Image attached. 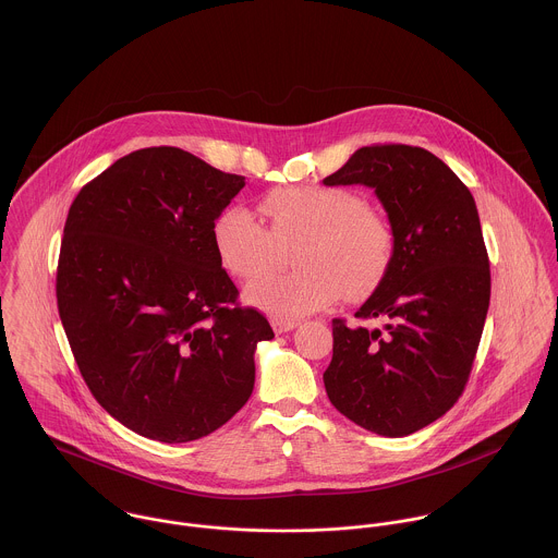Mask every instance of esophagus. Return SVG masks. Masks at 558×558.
Here are the masks:
<instances>
[{
    "mask_svg": "<svg viewBox=\"0 0 558 558\" xmlns=\"http://www.w3.org/2000/svg\"><path fill=\"white\" fill-rule=\"evenodd\" d=\"M300 323L298 320H284V318H274L271 320V327L276 333H287V331H293Z\"/></svg>",
    "mask_w": 558,
    "mask_h": 558,
    "instance_id": "esophagus-1",
    "label": "esophagus"
}]
</instances>
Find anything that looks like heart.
I'll use <instances>...</instances> for the list:
<instances>
[{
    "label": "heart",
    "instance_id": "1",
    "mask_svg": "<svg viewBox=\"0 0 558 558\" xmlns=\"http://www.w3.org/2000/svg\"><path fill=\"white\" fill-rule=\"evenodd\" d=\"M263 225L246 208L216 216L213 242L222 267L242 280L274 271L284 248L300 244V271L251 284L244 300L258 310L295 320L329 307L345 295L361 300L385 278L395 235L385 216L367 208L354 191L340 186H284L265 195Z\"/></svg>",
    "mask_w": 558,
    "mask_h": 558
}]
</instances>
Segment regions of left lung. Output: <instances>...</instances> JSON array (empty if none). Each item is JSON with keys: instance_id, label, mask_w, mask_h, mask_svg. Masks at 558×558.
<instances>
[{"instance_id": "left-lung-1", "label": "left lung", "mask_w": 558, "mask_h": 558, "mask_svg": "<svg viewBox=\"0 0 558 558\" xmlns=\"http://www.w3.org/2000/svg\"><path fill=\"white\" fill-rule=\"evenodd\" d=\"M323 182L374 189L395 235L383 282L354 314L385 327L333 320L325 388L359 427L403 437L444 416L470 380L490 301L477 208L459 175L418 146H363Z\"/></svg>"}]
</instances>
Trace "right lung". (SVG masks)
I'll return each instance as SVG.
<instances>
[{
    "instance_id": "obj_1",
    "label": "right lung",
    "mask_w": 558,
    "mask_h": 558,
    "mask_svg": "<svg viewBox=\"0 0 558 558\" xmlns=\"http://www.w3.org/2000/svg\"><path fill=\"white\" fill-rule=\"evenodd\" d=\"M244 184L153 146L93 178L70 208L59 316L88 390L137 435L199 439L253 395L255 350L274 331L238 305L213 242L216 216Z\"/></svg>"
}]
</instances>
